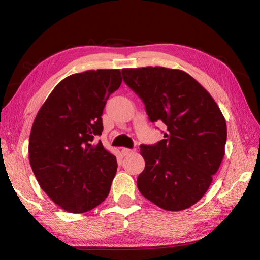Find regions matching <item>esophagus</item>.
<instances>
[{"label": "esophagus", "mask_w": 260, "mask_h": 260, "mask_svg": "<svg viewBox=\"0 0 260 260\" xmlns=\"http://www.w3.org/2000/svg\"><path fill=\"white\" fill-rule=\"evenodd\" d=\"M135 150H131V149H128V148H122L121 149V153L123 156H126V155H130L131 153H134Z\"/></svg>", "instance_id": "34e87169"}]
</instances>
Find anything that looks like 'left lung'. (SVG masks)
I'll use <instances>...</instances> for the list:
<instances>
[{
  "label": "left lung",
  "instance_id": "obj_1",
  "mask_svg": "<svg viewBox=\"0 0 260 260\" xmlns=\"http://www.w3.org/2000/svg\"><path fill=\"white\" fill-rule=\"evenodd\" d=\"M123 80L145 105L164 139L140 145L145 167L137 185L166 211H183L210 187L225 154L227 128L216 101L191 75L166 67L123 68Z\"/></svg>",
  "mask_w": 260,
  "mask_h": 260
}]
</instances>
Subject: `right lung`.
I'll return each instance as SVG.
<instances>
[{
    "label": "right lung",
    "instance_id": "right-lung-1",
    "mask_svg": "<svg viewBox=\"0 0 260 260\" xmlns=\"http://www.w3.org/2000/svg\"><path fill=\"white\" fill-rule=\"evenodd\" d=\"M122 82L120 69L73 74L50 92L31 126L28 156L41 188L68 213L91 211L110 192L116 156L93 143L103 111Z\"/></svg>",
    "mask_w": 260,
    "mask_h": 260
}]
</instances>
